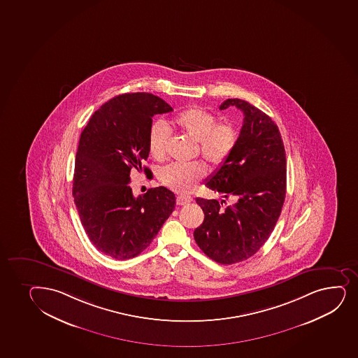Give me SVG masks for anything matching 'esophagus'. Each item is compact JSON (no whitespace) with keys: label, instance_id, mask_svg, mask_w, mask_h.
<instances>
[{"label":"esophagus","instance_id":"esophagus-1","mask_svg":"<svg viewBox=\"0 0 358 358\" xmlns=\"http://www.w3.org/2000/svg\"><path fill=\"white\" fill-rule=\"evenodd\" d=\"M192 201H193V197L185 196V195H180L176 199V203L178 206L189 205Z\"/></svg>","mask_w":358,"mask_h":358}]
</instances>
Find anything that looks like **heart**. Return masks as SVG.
Here are the masks:
<instances>
[{
	"mask_svg": "<svg viewBox=\"0 0 358 358\" xmlns=\"http://www.w3.org/2000/svg\"><path fill=\"white\" fill-rule=\"evenodd\" d=\"M217 122V117L201 107L185 109L171 121L173 127L199 143L200 153L209 164L219 168L234 152L238 134L232 124ZM170 136L168 126L159 121L150 129V153L157 161H162L166 156ZM205 175L206 166L200 162L171 163L162 169L159 178L168 188L185 194L193 192Z\"/></svg>",
	"mask_w": 358,
	"mask_h": 358,
	"instance_id": "heart-1",
	"label": "heart"
}]
</instances>
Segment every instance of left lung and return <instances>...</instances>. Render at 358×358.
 Segmentation results:
<instances>
[{"label": "left lung", "mask_w": 358, "mask_h": 358, "mask_svg": "<svg viewBox=\"0 0 358 358\" xmlns=\"http://www.w3.org/2000/svg\"><path fill=\"white\" fill-rule=\"evenodd\" d=\"M229 107L243 112V126L234 152L206 185L225 199L232 197L234 203L197 197L205 219L194 231L199 248L220 264L245 261L261 249L281 214L287 187L278 124L246 101L229 99L219 108Z\"/></svg>", "instance_id": "left-lung-1"}]
</instances>
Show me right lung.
I'll use <instances>...</instances> for the list:
<instances>
[{"instance_id":"obj_1","label":"right lung","mask_w":358,"mask_h":358,"mask_svg":"<svg viewBox=\"0 0 358 358\" xmlns=\"http://www.w3.org/2000/svg\"><path fill=\"white\" fill-rule=\"evenodd\" d=\"M173 110L149 93L122 94L94 113L80 133L73 195L85 234L114 259L143 252L173 213L176 197L165 187L138 197L129 187L134 170L149 157L152 117Z\"/></svg>"}]
</instances>
